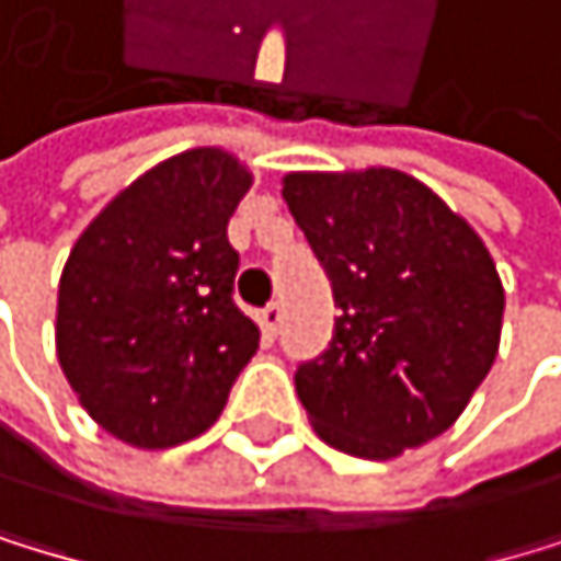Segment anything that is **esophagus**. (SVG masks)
Instances as JSON below:
<instances>
[{"label":"esophagus","mask_w":561,"mask_h":561,"mask_svg":"<svg viewBox=\"0 0 561 561\" xmlns=\"http://www.w3.org/2000/svg\"><path fill=\"white\" fill-rule=\"evenodd\" d=\"M257 323H262L265 341H275L278 328H283V307H278V304H268L262 313H257Z\"/></svg>","instance_id":"34e87169"}]
</instances>
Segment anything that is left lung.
I'll return each instance as SVG.
<instances>
[{
	"label": "left lung",
	"mask_w": 561,
	"mask_h": 561,
	"mask_svg": "<svg viewBox=\"0 0 561 561\" xmlns=\"http://www.w3.org/2000/svg\"><path fill=\"white\" fill-rule=\"evenodd\" d=\"M283 199L341 307L331 348L296 373L313 431L376 462L445 434L500 348L503 283L483 238L397 168L289 172Z\"/></svg>",
	"instance_id": "obj_1"
}]
</instances>
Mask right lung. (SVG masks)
Listing matches in <instances>:
<instances>
[{
  "label": "right lung",
  "mask_w": 561,
  "mask_h": 561,
  "mask_svg": "<svg viewBox=\"0 0 561 561\" xmlns=\"http://www.w3.org/2000/svg\"><path fill=\"white\" fill-rule=\"evenodd\" d=\"M254 175L224 148L148 168L75 241L54 344L89 417L134 448L203 434L257 352V323L233 304L238 251L227 220Z\"/></svg>",
  "instance_id": "1"
}]
</instances>
